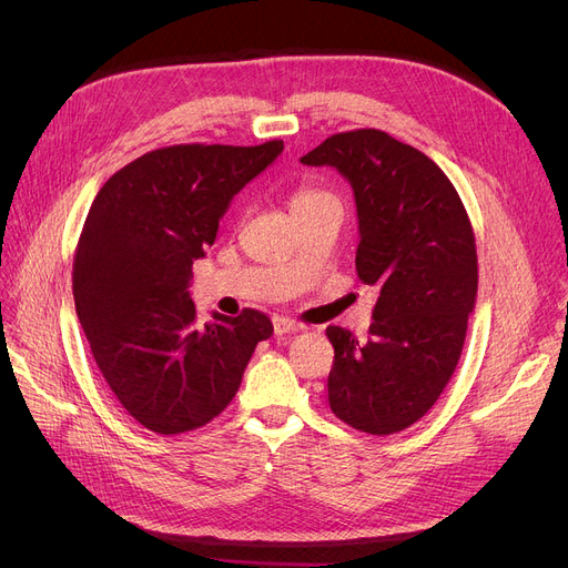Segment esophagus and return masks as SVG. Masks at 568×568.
Wrapping results in <instances>:
<instances>
[{"instance_id": "esophagus-1", "label": "esophagus", "mask_w": 568, "mask_h": 568, "mask_svg": "<svg viewBox=\"0 0 568 568\" xmlns=\"http://www.w3.org/2000/svg\"><path fill=\"white\" fill-rule=\"evenodd\" d=\"M302 329H304V326H302L300 322L290 320V317H281V315H276V317H274V332H276L278 336L294 334V332H302Z\"/></svg>"}]
</instances>
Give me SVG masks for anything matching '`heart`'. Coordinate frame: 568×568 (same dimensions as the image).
I'll return each mask as SVG.
<instances>
[{
    "label": "heart",
    "mask_w": 568,
    "mask_h": 568,
    "mask_svg": "<svg viewBox=\"0 0 568 568\" xmlns=\"http://www.w3.org/2000/svg\"><path fill=\"white\" fill-rule=\"evenodd\" d=\"M324 197H332V195L324 193V191H317V189H300V191L292 195V209L311 204V202H317V200H324Z\"/></svg>",
    "instance_id": "obj_1"
}]
</instances>
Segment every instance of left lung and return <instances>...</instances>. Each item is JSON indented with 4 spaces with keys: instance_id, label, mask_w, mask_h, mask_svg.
Listing matches in <instances>:
<instances>
[{
    "instance_id": "obj_1",
    "label": "left lung",
    "mask_w": 568,
    "mask_h": 568,
    "mask_svg": "<svg viewBox=\"0 0 568 568\" xmlns=\"http://www.w3.org/2000/svg\"><path fill=\"white\" fill-rule=\"evenodd\" d=\"M302 163L336 168L349 182L356 274L379 290L366 343L326 329L332 412L368 435L405 430L435 405L465 345L479 287L467 212L426 154L377 129L326 138Z\"/></svg>"
}]
</instances>
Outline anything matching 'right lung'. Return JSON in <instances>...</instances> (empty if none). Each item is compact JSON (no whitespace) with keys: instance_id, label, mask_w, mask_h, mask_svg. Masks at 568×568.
<instances>
[{"instance_id":"right-lung-1","label":"right lung","mask_w":568,"mask_h":568,"mask_svg":"<svg viewBox=\"0 0 568 568\" xmlns=\"http://www.w3.org/2000/svg\"><path fill=\"white\" fill-rule=\"evenodd\" d=\"M281 152L283 140L154 149L114 172L89 209L75 313L110 392L149 430L179 435L216 419L255 345L274 334L253 308L200 324L189 287L232 197Z\"/></svg>"}]
</instances>
